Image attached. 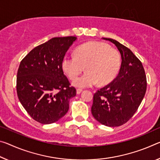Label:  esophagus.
<instances>
[{"mask_svg":"<svg viewBox=\"0 0 160 160\" xmlns=\"http://www.w3.org/2000/svg\"><path fill=\"white\" fill-rule=\"evenodd\" d=\"M82 92V90L81 89H77V94H80Z\"/></svg>","mask_w":160,"mask_h":160,"instance_id":"esophagus-1","label":"esophagus"}]
</instances>
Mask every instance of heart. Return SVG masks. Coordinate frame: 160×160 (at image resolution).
Returning <instances> with one entry per match:
<instances>
[{
	"label": "heart",
	"instance_id": "b5f03b06",
	"mask_svg": "<svg viewBox=\"0 0 160 160\" xmlns=\"http://www.w3.org/2000/svg\"><path fill=\"white\" fill-rule=\"evenodd\" d=\"M121 65L120 52L102 42L91 41L78 46L74 56L65 55L62 68L70 80H75L85 69V74L73 82L78 88H88L110 83L116 77Z\"/></svg>",
	"mask_w": 160,
	"mask_h": 160
}]
</instances>
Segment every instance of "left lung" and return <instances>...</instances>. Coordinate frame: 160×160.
Wrapping results in <instances>:
<instances>
[{
	"label": "left lung",
	"mask_w": 160,
	"mask_h": 160,
	"mask_svg": "<svg viewBox=\"0 0 160 160\" xmlns=\"http://www.w3.org/2000/svg\"><path fill=\"white\" fill-rule=\"evenodd\" d=\"M115 45L122 58L117 77L94 94L91 112L99 122L108 127L126 123L138 110L145 95L147 78L140 60L118 41L103 38Z\"/></svg>",
	"instance_id": "left-lung-1"
}]
</instances>
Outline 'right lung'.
<instances>
[{"instance_id": "obj_1", "label": "right lung", "mask_w": 160, "mask_h": 160, "mask_svg": "<svg viewBox=\"0 0 160 160\" xmlns=\"http://www.w3.org/2000/svg\"><path fill=\"white\" fill-rule=\"evenodd\" d=\"M75 36L59 37L33 48L20 63L16 90L20 102L30 116L41 124L61 119L69 110L76 89L64 75L63 58Z\"/></svg>"}]
</instances>
